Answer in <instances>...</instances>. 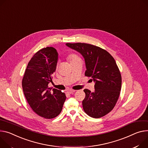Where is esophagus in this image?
I'll use <instances>...</instances> for the list:
<instances>
[{
	"mask_svg": "<svg viewBox=\"0 0 148 148\" xmlns=\"http://www.w3.org/2000/svg\"><path fill=\"white\" fill-rule=\"evenodd\" d=\"M75 91V90H67V92H68L69 94H72L73 92H74Z\"/></svg>",
	"mask_w": 148,
	"mask_h": 148,
	"instance_id": "esophagus-1",
	"label": "esophagus"
}]
</instances>
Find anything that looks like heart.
<instances>
[{"label":"heart","instance_id":"1","mask_svg":"<svg viewBox=\"0 0 148 148\" xmlns=\"http://www.w3.org/2000/svg\"><path fill=\"white\" fill-rule=\"evenodd\" d=\"M79 57L78 56H77L76 55H74V54H72V55H70V57H69V60H70V61H73L74 60H75L77 58H78Z\"/></svg>","mask_w":148,"mask_h":148}]
</instances>
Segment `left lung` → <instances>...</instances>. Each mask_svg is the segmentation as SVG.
Here are the masks:
<instances>
[{"label":"left lung","mask_w":148,"mask_h":148,"mask_svg":"<svg viewBox=\"0 0 148 148\" xmlns=\"http://www.w3.org/2000/svg\"><path fill=\"white\" fill-rule=\"evenodd\" d=\"M66 46L81 54L85 61V75L95 82L94 92L85 89L83 107L93 118L101 117L112 110L118 100L122 77L113 57L106 50L85 43H66Z\"/></svg>","instance_id":"left-lung-1"}]
</instances>
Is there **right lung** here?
<instances>
[{
    "mask_svg": "<svg viewBox=\"0 0 148 148\" xmlns=\"http://www.w3.org/2000/svg\"><path fill=\"white\" fill-rule=\"evenodd\" d=\"M58 53L54 48L38 51L29 61L22 79L24 95L32 109L45 119L57 117L66 99L61 90L49 88L52 75L57 69Z\"/></svg>",
    "mask_w": 148,
    "mask_h": 148,
    "instance_id": "1",
    "label": "right lung"
}]
</instances>
